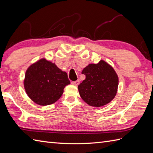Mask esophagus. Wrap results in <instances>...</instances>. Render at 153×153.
<instances>
[{
  "instance_id": "1",
  "label": "esophagus",
  "mask_w": 153,
  "mask_h": 153,
  "mask_svg": "<svg viewBox=\"0 0 153 153\" xmlns=\"http://www.w3.org/2000/svg\"><path fill=\"white\" fill-rule=\"evenodd\" d=\"M79 83V80L75 81V82H71V84H73V85H78Z\"/></svg>"
}]
</instances>
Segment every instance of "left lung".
Returning <instances> with one entry per match:
<instances>
[{
    "instance_id": "obj_1",
    "label": "left lung",
    "mask_w": 153,
    "mask_h": 153,
    "mask_svg": "<svg viewBox=\"0 0 153 153\" xmlns=\"http://www.w3.org/2000/svg\"><path fill=\"white\" fill-rule=\"evenodd\" d=\"M85 79L78 85L79 95L89 105L102 106L114 98L118 86V77L106 62L90 64L83 70Z\"/></svg>"
}]
</instances>
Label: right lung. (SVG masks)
Returning a JSON list of instances; mask_svg holds the SVG:
<instances>
[{
	"mask_svg": "<svg viewBox=\"0 0 153 153\" xmlns=\"http://www.w3.org/2000/svg\"><path fill=\"white\" fill-rule=\"evenodd\" d=\"M70 83L65 71L44 58L32 64L25 72V91L33 101L39 105L56 102L63 94L65 86Z\"/></svg>",
	"mask_w": 153,
	"mask_h": 153,
	"instance_id": "obj_1",
	"label": "right lung"
}]
</instances>
